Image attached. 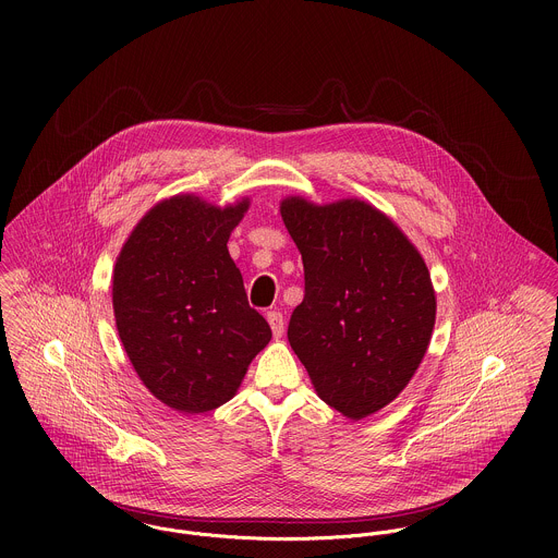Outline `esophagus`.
Here are the masks:
<instances>
[{
  "instance_id": "obj_1",
  "label": "esophagus",
  "mask_w": 558,
  "mask_h": 558,
  "mask_svg": "<svg viewBox=\"0 0 558 558\" xmlns=\"http://www.w3.org/2000/svg\"><path fill=\"white\" fill-rule=\"evenodd\" d=\"M266 319H268V324H270L272 335L279 339V337L283 335V316H281L279 312H268Z\"/></svg>"
}]
</instances>
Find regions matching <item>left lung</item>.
I'll list each match as a JSON object with an SVG mask.
<instances>
[{"label": "left lung", "mask_w": 558, "mask_h": 558, "mask_svg": "<svg viewBox=\"0 0 558 558\" xmlns=\"http://www.w3.org/2000/svg\"><path fill=\"white\" fill-rule=\"evenodd\" d=\"M305 266V299L288 341L322 401L361 421L389 405L418 369L436 292L418 248L369 202L281 199Z\"/></svg>", "instance_id": "8db88e82"}]
</instances>
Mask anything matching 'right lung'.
I'll return each instance as SVG.
<instances>
[{"label": "right lung", "instance_id": "1", "mask_svg": "<svg viewBox=\"0 0 558 558\" xmlns=\"http://www.w3.org/2000/svg\"><path fill=\"white\" fill-rule=\"evenodd\" d=\"M248 197L208 204L180 193L155 204L133 228L113 266L120 341L144 387L182 414L236 396L272 332L248 307L228 240Z\"/></svg>", "mask_w": 558, "mask_h": 558}]
</instances>
